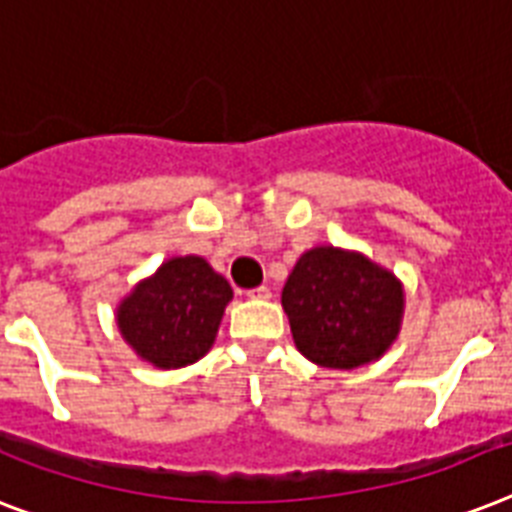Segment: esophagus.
I'll list each match as a JSON object with an SVG mask.
<instances>
[{"mask_svg":"<svg viewBox=\"0 0 512 512\" xmlns=\"http://www.w3.org/2000/svg\"><path fill=\"white\" fill-rule=\"evenodd\" d=\"M247 297H252V299H268L270 297V289L265 284H260V286H255V289H249Z\"/></svg>","mask_w":512,"mask_h":512,"instance_id":"34e87169","label":"esophagus"}]
</instances>
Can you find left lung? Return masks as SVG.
<instances>
[{
    "mask_svg": "<svg viewBox=\"0 0 512 512\" xmlns=\"http://www.w3.org/2000/svg\"><path fill=\"white\" fill-rule=\"evenodd\" d=\"M281 305L297 350L326 368H357L381 357L402 318V286L363 255L310 249L286 281Z\"/></svg>",
    "mask_w": 512,
    "mask_h": 512,
    "instance_id": "obj_1",
    "label": "left lung"
}]
</instances>
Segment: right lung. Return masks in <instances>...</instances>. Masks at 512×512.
I'll list each match as a JSON object with an SVG mask.
<instances>
[{
  "instance_id": "add662e5",
  "label": "right lung",
  "mask_w": 512,
  "mask_h": 512,
  "mask_svg": "<svg viewBox=\"0 0 512 512\" xmlns=\"http://www.w3.org/2000/svg\"><path fill=\"white\" fill-rule=\"evenodd\" d=\"M228 299V281L202 257H176L120 305V334L157 368H184L213 347Z\"/></svg>"
}]
</instances>
